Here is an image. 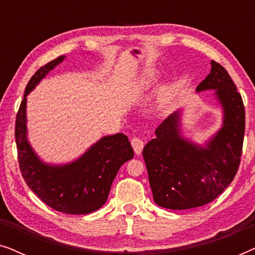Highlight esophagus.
I'll return each mask as SVG.
<instances>
[{
    "label": "esophagus",
    "instance_id": "1",
    "mask_svg": "<svg viewBox=\"0 0 255 255\" xmlns=\"http://www.w3.org/2000/svg\"><path fill=\"white\" fill-rule=\"evenodd\" d=\"M131 145H132V147H133V151H134L135 154H140L142 148H144L145 142L141 138L133 137L131 139Z\"/></svg>",
    "mask_w": 255,
    "mask_h": 255
}]
</instances>
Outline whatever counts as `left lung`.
<instances>
[{"label":"left lung","mask_w":255,"mask_h":255,"mask_svg":"<svg viewBox=\"0 0 255 255\" xmlns=\"http://www.w3.org/2000/svg\"><path fill=\"white\" fill-rule=\"evenodd\" d=\"M216 89L224 109V123L208 148L184 140L179 131V113L170 115L142 149L154 202L173 210L210 203L235 179L240 165L245 133V108L231 76L212 60L211 72L197 92Z\"/></svg>","instance_id":"obj_1"}]
</instances>
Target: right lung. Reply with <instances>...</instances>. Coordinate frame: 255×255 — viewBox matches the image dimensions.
Listing matches in <instances>:
<instances>
[{
    "label": "right lung",
    "mask_w": 255,
    "mask_h": 255,
    "mask_svg": "<svg viewBox=\"0 0 255 255\" xmlns=\"http://www.w3.org/2000/svg\"><path fill=\"white\" fill-rule=\"evenodd\" d=\"M64 58L41 66L27 83L16 116L17 158L24 181L45 204L64 214L86 215L106 203L118 169L133 158V149L127 135L117 133L102 138L68 165L48 166L37 158L26 139V95Z\"/></svg>",
    "instance_id": "add662e5"
}]
</instances>
